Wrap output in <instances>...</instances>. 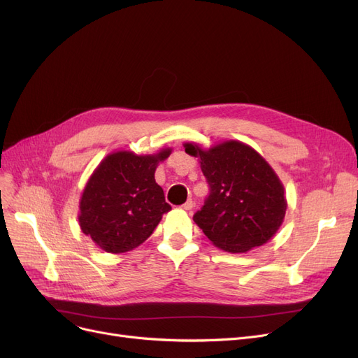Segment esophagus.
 I'll return each mask as SVG.
<instances>
[{
    "mask_svg": "<svg viewBox=\"0 0 358 358\" xmlns=\"http://www.w3.org/2000/svg\"><path fill=\"white\" fill-rule=\"evenodd\" d=\"M192 207H194V202L191 201V199H188V201H186L185 203H183V206L180 207L182 210H186V211H188V210H192Z\"/></svg>",
    "mask_w": 358,
    "mask_h": 358,
    "instance_id": "obj_1",
    "label": "esophagus"
}]
</instances>
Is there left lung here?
Wrapping results in <instances>:
<instances>
[{
  "label": "left lung",
  "instance_id": "left-lung-1",
  "mask_svg": "<svg viewBox=\"0 0 358 358\" xmlns=\"http://www.w3.org/2000/svg\"><path fill=\"white\" fill-rule=\"evenodd\" d=\"M199 159L210 195L194 221L211 243L243 253L266 243L284 221L287 199L274 169L250 145L229 140L210 148L185 143Z\"/></svg>",
  "mask_w": 358,
  "mask_h": 358
}]
</instances>
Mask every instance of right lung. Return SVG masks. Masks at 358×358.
I'll return each mask as SVG.
<instances>
[{
  "label": "right lung",
  "instance_id": "add662e5",
  "mask_svg": "<svg viewBox=\"0 0 358 358\" xmlns=\"http://www.w3.org/2000/svg\"><path fill=\"white\" fill-rule=\"evenodd\" d=\"M170 152L169 147L144 156L121 150L94 169L80 199L78 223L101 250L117 255L138 248L172 210L155 179Z\"/></svg>",
  "mask_w": 358,
  "mask_h": 358
}]
</instances>
